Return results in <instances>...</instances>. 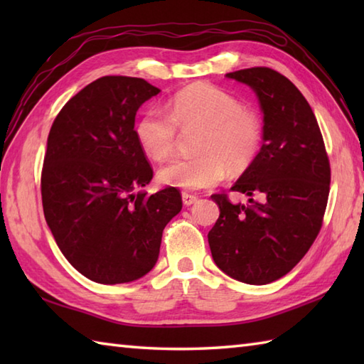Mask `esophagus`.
Returning <instances> with one entry per match:
<instances>
[{"label":"esophagus","instance_id":"1","mask_svg":"<svg viewBox=\"0 0 364 364\" xmlns=\"http://www.w3.org/2000/svg\"><path fill=\"white\" fill-rule=\"evenodd\" d=\"M181 198H183V203L186 205V206H191V205H194L197 200H198V197L197 196H194V194H189V192H183L181 194Z\"/></svg>","mask_w":364,"mask_h":364}]
</instances>
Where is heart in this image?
<instances>
[{"label": "heart", "instance_id": "obj_1", "mask_svg": "<svg viewBox=\"0 0 364 364\" xmlns=\"http://www.w3.org/2000/svg\"><path fill=\"white\" fill-rule=\"evenodd\" d=\"M168 112L151 107L134 125L144 154L164 161L173 153L178 128L202 129L196 142L198 156L175 159L162 167L159 181L166 186L198 191L215 186L231 172H242L257 158L262 142V122L237 98L211 84H192L178 90Z\"/></svg>", "mask_w": 364, "mask_h": 364}]
</instances>
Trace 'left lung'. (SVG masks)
Instances as JSON below:
<instances>
[{
  "instance_id": "left-lung-1",
  "label": "left lung",
  "mask_w": 364,
  "mask_h": 364,
  "mask_svg": "<svg viewBox=\"0 0 364 364\" xmlns=\"http://www.w3.org/2000/svg\"><path fill=\"white\" fill-rule=\"evenodd\" d=\"M225 76L257 94L264 123L262 146L231 188L249 197V203L211 196L220 215L208 242L214 262L227 275L267 284L288 274L319 235L330 162L313 109L286 76L267 67Z\"/></svg>"
}]
</instances>
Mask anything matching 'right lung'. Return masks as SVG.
Returning <instances> with one entry per match:
<instances>
[{"label": "right lung", "instance_id": "1", "mask_svg": "<svg viewBox=\"0 0 364 364\" xmlns=\"http://www.w3.org/2000/svg\"><path fill=\"white\" fill-rule=\"evenodd\" d=\"M159 89L103 76L54 119L42 168L45 220L68 262L102 284L134 282L159 257L162 231L181 211L166 188L146 196L153 168L134 136L136 112Z\"/></svg>", "mask_w": 364, "mask_h": 364}]
</instances>
